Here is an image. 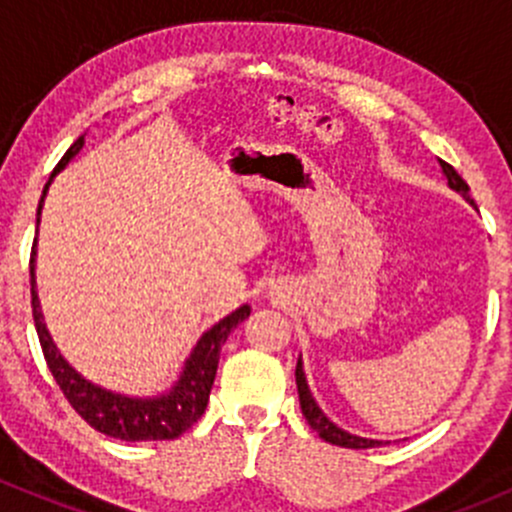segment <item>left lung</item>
I'll return each mask as SVG.
<instances>
[{
    "label": "left lung",
    "instance_id": "1",
    "mask_svg": "<svg viewBox=\"0 0 512 512\" xmlns=\"http://www.w3.org/2000/svg\"><path fill=\"white\" fill-rule=\"evenodd\" d=\"M441 168H443V173H446L448 185H451L456 193H461L463 198L468 200V203H473L471 195H468V190H471V188H468L466 180H463L461 175L456 173V168H453V165H448V163H443V160H441ZM294 376H297V391H299V406H302V414H304V418H307L309 426H312L314 431L319 433V438H324V441L332 443V446H342V448H376V446H381V443H384V441H374V438H361V436H354V433L342 431V428L334 426V423L322 414V409L317 406V401H314L312 394H309L307 379H304L302 359L297 361Z\"/></svg>",
    "mask_w": 512,
    "mask_h": 512
}]
</instances>
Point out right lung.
<instances>
[{"label": "right lung", "mask_w": 512, "mask_h": 512, "mask_svg": "<svg viewBox=\"0 0 512 512\" xmlns=\"http://www.w3.org/2000/svg\"><path fill=\"white\" fill-rule=\"evenodd\" d=\"M81 148H84V136L76 138L74 146L64 153V158L59 160V165L54 168L51 178H54L59 170H64L66 163H69ZM51 178L49 183L44 185V193H41L36 215H41V205H44ZM36 223H39V218H36ZM34 255L36 240L32 247V262H29L34 327L36 334H39V344L41 352H44L46 366H49L51 376L56 379L59 389L64 391L66 401L74 406L76 414L84 418L89 426H94L96 431L106 433V436L111 438H118V441H170V438H178L180 433L188 431V428L205 414L210 389H213L215 381V371H218L220 349H223L227 334H230L242 319L250 317V307L242 304L240 309L227 314L225 319H220L215 327H210L208 332L198 339V344H195V349L190 352L188 361H185L183 374H180V379L175 381V386L168 394L153 396V399H136V396L113 394V391H106L101 389V386L86 381L74 366H69V361L59 354L56 344L51 342V334L46 332L44 314H41L39 309V297H36Z\"/></svg>", "instance_id": "right-lung-1"}]
</instances>
